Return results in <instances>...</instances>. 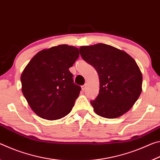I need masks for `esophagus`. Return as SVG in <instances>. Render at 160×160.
I'll return each mask as SVG.
<instances>
[{
    "label": "esophagus",
    "instance_id": "34e87169",
    "mask_svg": "<svg viewBox=\"0 0 160 160\" xmlns=\"http://www.w3.org/2000/svg\"><path fill=\"white\" fill-rule=\"evenodd\" d=\"M86 88H87V85L85 84V85H84L82 86V90L83 91H85V90H86Z\"/></svg>",
    "mask_w": 160,
    "mask_h": 160
}]
</instances>
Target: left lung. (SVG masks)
<instances>
[{
  "mask_svg": "<svg viewBox=\"0 0 160 160\" xmlns=\"http://www.w3.org/2000/svg\"><path fill=\"white\" fill-rule=\"evenodd\" d=\"M80 53L99 75V94L90 101L97 114L115 118L128 112L142 92V73L134 59L105 44L81 47Z\"/></svg>",
  "mask_w": 160,
  "mask_h": 160,
  "instance_id": "1",
  "label": "left lung"
}]
</instances>
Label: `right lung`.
<instances>
[{"instance_id":"add662e5","label":"right lung","mask_w":160,"mask_h":160,"mask_svg":"<svg viewBox=\"0 0 160 160\" xmlns=\"http://www.w3.org/2000/svg\"><path fill=\"white\" fill-rule=\"evenodd\" d=\"M79 49L63 44L37 53L21 75L22 91L33 112L47 120L68 114L79 96L69 68L79 57Z\"/></svg>"}]
</instances>
